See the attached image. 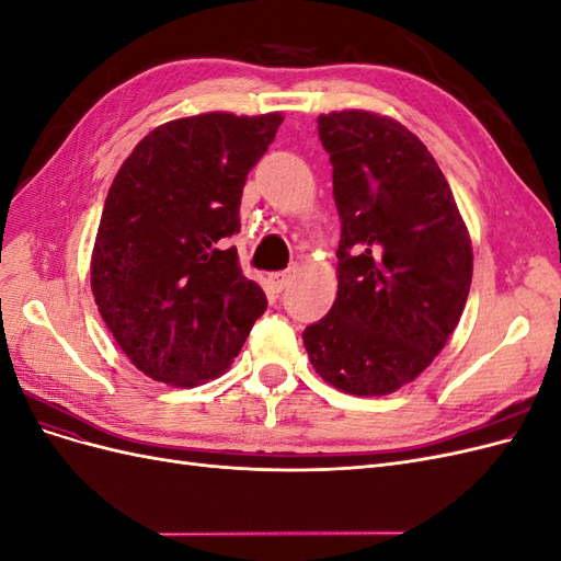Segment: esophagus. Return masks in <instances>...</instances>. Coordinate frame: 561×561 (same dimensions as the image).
I'll use <instances>...</instances> for the list:
<instances>
[{
  "mask_svg": "<svg viewBox=\"0 0 561 561\" xmlns=\"http://www.w3.org/2000/svg\"><path fill=\"white\" fill-rule=\"evenodd\" d=\"M295 278V268H285V271H274V274H268V285L274 287L276 293H283L287 285L293 283Z\"/></svg>",
  "mask_w": 561,
  "mask_h": 561,
  "instance_id": "esophagus-1",
  "label": "esophagus"
}]
</instances>
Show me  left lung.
Masks as SVG:
<instances>
[{"label":"left lung","mask_w":561,"mask_h":561,"mask_svg":"<svg viewBox=\"0 0 561 561\" xmlns=\"http://www.w3.org/2000/svg\"><path fill=\"white\" fill-rule=\"evenodd\" d=\"M342 219L339 290L304 330L318 375L351 396L416 379L458 325L472 248L454 194L412 130L363 110L318 116Z\"/></svg>","instance_id":"1"}]
</instances>
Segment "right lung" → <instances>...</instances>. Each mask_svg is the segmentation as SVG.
Wrapping results in <instances>:
<instances>
[{"mask_svg": "<svg viewBox=\"0 0 561 561\" xmlns=\"http://www.w3.org/2000/svg\"><path fill=\"white\" fill-rule=\"evenodd\" d=\"M278 112H210L151 130L118 168L100 217L91 287L116 344L154 381L198 386L231 365L264 311L239 250L241 196Z\"/></svg>", "mask_w": 561, "mask_h": 561, "instance_id": "1", "label": "right lung"}]
</instances>
